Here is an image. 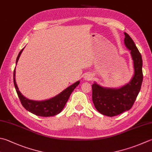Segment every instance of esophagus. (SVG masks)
Wrapping results in <instances>:
<instances>
[{
  "label": "esophagus",
  "instance_id": "1",
  "mask_svg": "<svg viewBox=\"0 0 152 152\" xmlns=\"http://www.w3.org/2000/svg\"><path fill=\"white\" fill-rule=\"evenodd\" d=\"M93 77H94V76L92 75L91 74H87L84 76V79L86 80H88V81H90V80H91L92 79H93Z\"/></svg>",
  "mask_w": 152,
  "mask_h": 152
}]
</instances>
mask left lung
I'll use <instances>...</instances> for the list:
<instances>
[{"mask_svg": "<svg viewBox=\"0 0 152 152\" xmlns=\"http://www.w3.org/2000/svg\"><path fill=\"white\" fill-rule=\"evenodd\" d=\"M124 44L130 50L134 74L129 83L119 88H104L95 82L92 85V100L101 114L112 117L131 109L140 90L143 73L141 54L129 34L124 32Z\"/></svg>", "mask_w": 152, "mask_h": 152, "instance_id": "8db88e82", "label": "left lung"}]
</instances>
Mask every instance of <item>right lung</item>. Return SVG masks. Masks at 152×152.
Returning <instances> with one entry per match:
<instances>
[{"instance_id": "right-lung-1", "label": "right lung", "mask_w": 152, "mask_h": 152, "mask_svg": "<svg viewBox=\"0 0 152 152\" xmlns=\"http://www.w3.org/2000/svg\"><path fill=\"white\" fill-rule=\"evenodd\" d=\"M23 49L20 50L18 55L16 64H17L20 55L22 54ZM15 69H16V68H14V84L21 103L27 111L35 115L40 116V117H51V116H55L60 113L66 105L68 99H69L70 94H72V92L76 88V86H78L80 84V81L75 82L66 89H65L57 96L50 98L49 99L44 101L31 100L23 96L19 91V89L16 84V80H15V74H16Z\"/></svg>"}]
</instances>
